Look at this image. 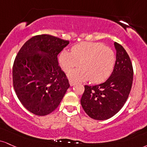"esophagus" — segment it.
<instances>
[{
    "instance_id": "1",
    "label": "esophagus",
    "mask_w": 147,
    "mask_h": 147,
    "mask_svg": "<svg viewBox=\"0 0 147 147\" xmlns=\"http://www.w3.org/2000/svg\"><path fill=\"white\" fill-rule=\"evenodd\" d=\"M69 84H70V86H75V81H72V80H69Z\"/></svg>"
}]
</instances>
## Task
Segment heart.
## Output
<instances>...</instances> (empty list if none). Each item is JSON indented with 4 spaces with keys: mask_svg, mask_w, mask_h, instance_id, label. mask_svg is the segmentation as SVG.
Here are the masks:
<instances>
[{
    "mask_svg": "<svg viewBox=\"0 0 147 147\" xmlns=\"http://www.w3.org/2000/svg\"><path fill=\"white\" fill-rule=\"evenodd\" d=\"M115 61L112 49L100 42H80L72 48V51H61L59 57L60 66L64 72H70L79 66L82 68L70 72V79L75 81L90 79L93 84L103 82L108 78Z\"/></svg>",
    "mask_w": 147,
    "mask_h": 147,
    "instance_id": "1",
    "label": "heart"
}]
</instances>
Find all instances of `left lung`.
<instances>
[{"mask_svg":"<svg viewBox=\"0 0 147 147\" xmlns=\"http://www.w3.org/2000/svg\"><path fill=\"white\" fill-rule=\"evenodd\" d=\"M114 47L116 60L112 75L102 84L85 86L81 98L86 114L98 121L108 119L119 112L128 98L133 83V66L129 55L117 42H114Z\"/></svg>","mask_w":147,"mask_h":147,"instance_id":"8db88e82","label":"left lung"}]
</instances>
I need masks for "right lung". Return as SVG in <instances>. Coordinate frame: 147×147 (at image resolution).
<instances>
[{"mask_svg": "<svg viewBox=\"0 0 147 147\" xmlns=\"http://www.w3.org/2000/svg\"><path fill=\"white\" fill-rule=\"evenodd\" d=\"M69 44L50 35H35L18 53L13 66L14 90L22 105L38 116L55 109L70 87L58 54Z\"/></svg>", "mask_w": 147, "mask_h": 147, "instance_id": "1", "label": "right lung"}]
</instances>
